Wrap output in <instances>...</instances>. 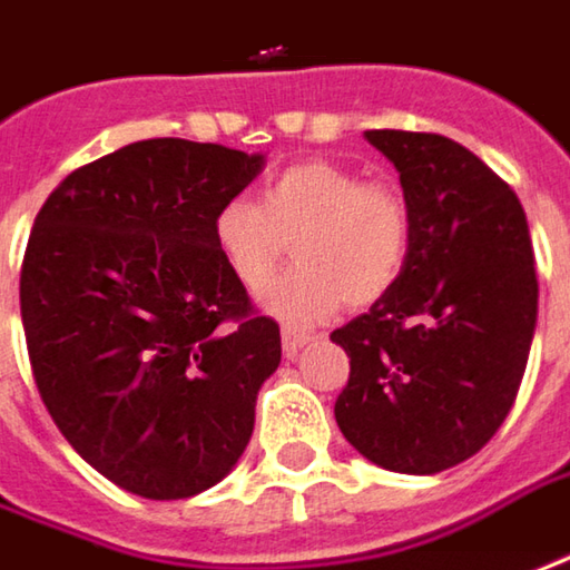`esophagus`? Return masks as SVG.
<instances>
[{
	"instance_id": "34e87169",
	"label": "esophagus",
	"mask_w": 570,
	"mask_h": 570,
	"mask_svg": "<svg viewBox=\"0 0 570 570\" xmlns=\"http://www.w3.org/2000/svg\"><path fill=\"white\" fill-rule=\"evenodd\" d=\"M312 341V334L296 332V328H284L281 332V344H284V357H296L306 344Z\"/></svg>"
}]
</instances>
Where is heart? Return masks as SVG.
Here are the masks:
<instances>
[{"label": "heart", "mask_w": 570, "mask_h": 570, "mask_svg": "<svg viewBox=\"0 0 570 570\" xmlns=\"http://www.w3.org/2000/svg\"><path fill=\"white\" fill-rule=\"evenodd\" d=\"M289 240L301 264L267 287L261 306L289 325H312L392 289L409 252V213L395 187L360 181L341 161L309 159L277 171L261 204L233 197L213 216L216 252L252 293L276 273Z\"/></svg>", "instance_id": "heart-1"}]
</instances>
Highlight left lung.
Here are the masks:
<instances>
[{"label":"left lung","instance_id":"left-lung-1","mask_svg":"<svg viewBox=\"0 0 570 570\" xmlns=\"http://www.w3.org/2000/svg\"><path fill=\"white\" fill-rule=\"evenodd\" d=\"M363 137L399 171L409 252L383 299L332 332L351 357L334 421L370 462L433 475L475 456L517 399L539 309L527 213L453 139Z\"/></svg>","mask_w":570,"mask_h":570}]
</instances>
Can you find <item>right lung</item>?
Returning a JSON list of instances; mask_svg holds the SVG:
<instances>
[{
	"mask_svg": "<svg viewBox=\"0 0 570 570\" xmlns=\"http://www.w3.org/2000/svg\"><path fill=\"white\" fill-rule=\"evenodd\" d=\"M261 153L142 139L62 178L21 264V322L40 399L117 488L178 501L223 482L281 366L213 242V216Z\"/></svg>",
	"mask_w": 570,
	"mask_h": 570,
	"instance_id": "add662e5",
	"label": "right lung"
}]
</instances>
